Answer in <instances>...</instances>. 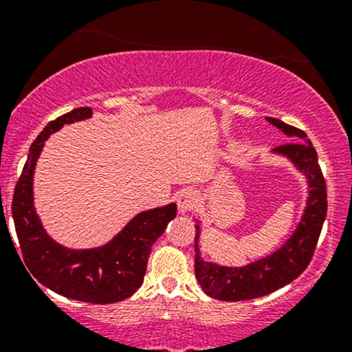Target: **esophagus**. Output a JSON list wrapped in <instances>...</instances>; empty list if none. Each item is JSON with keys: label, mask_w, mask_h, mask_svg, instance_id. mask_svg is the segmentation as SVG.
I'll use <instances>...</instances> for the list:
<instances>
[{"label": "esophagus", "mask_w": 352, "mask_h": 352, "mask_svg": "<svg viewBox=\"0 0 352 352\" xmlns=\"http://www.w3.org/2000/svg\"><path fill=\"white\" fill-rule=\"evenodd\" d=\"M177 207H179V213H188L197 207V195L192 190H182L177 195Z\"/></svg>", "instance_id": "esophagus-1"}]
</instances>
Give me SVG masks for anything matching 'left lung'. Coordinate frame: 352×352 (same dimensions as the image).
Wrapping results in <instances>:
<instances>
[{
    "instance_id": "left-lung-1",
    "label": "left lung",
    "mask_w": 352,
    "mask_h": 352,
    "mask_svg": "<svg viewBox=\"0 0 352 352\" xmlns=\"http://www.w3.org/2000/svg\"><path fill=\"white\" fill-rule=\"evenodd\" d=\"M270 124L289 139L293 144L273 148V155L283 157L306 179L308 197L300 221L294 232L272 253L250 261L243 266H225L217 261H207L200 252L201 221H195V278L210 298L220 301H245L265 296L283 286L289 285L305 272L313 258L319 233L328 210L326 184L318 164V153L308 135L283 120L266 117Z\"/></svg>"
}]
</instances>
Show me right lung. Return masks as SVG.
<instances>
[{"label":"right lung","mask_w":352,"mask_h":352,"mask_svg":"<svg viewBox=\"0 0 352 352\" xmlns=\"http://www.w3.org/2000/svg\"><path fill=\"white\" fill-rule=\"evenodd\" d=\"M92 117V109L79 107L44 127L28 153L16 184L13 220L30 273L60 296L92 305H111L132 296L142 286L152 245L177 215V204L137 213L107 243L94 248H67L52 240L34 208V170L44 142L51 134ZM36 283V281H34Z\"/></svg>","instance_id":"right-lung-1"}]
</instances>
